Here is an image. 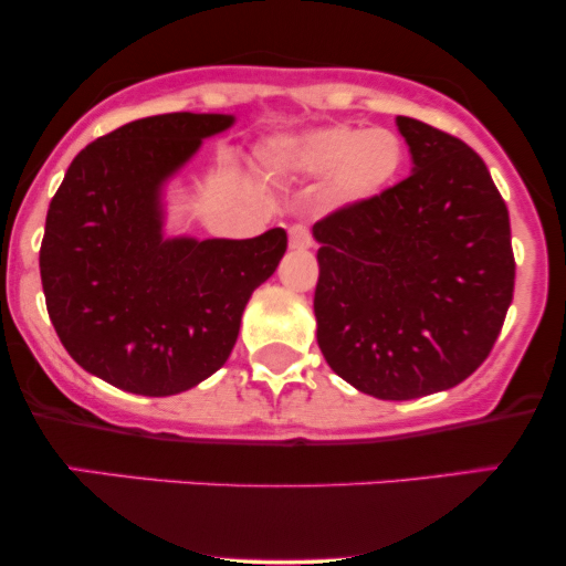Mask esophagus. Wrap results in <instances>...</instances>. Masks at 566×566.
I'll use <instances>...</instances> for the list:
<instances>
[{"label":"esophagus","instance_id":"obj_1","mask_svg":"<svg viewBox=\"0 0 566 566\" xmlns=\"http://www.w3.org/2000/svg\"><path fill=\"white\" fill-rule=\"evenodd\" d=\"M290 247L292 250H308L311 247V231L303 223L290 226Z\"/></svg>","mask_w":566,"mask_h":566}]
</instances>
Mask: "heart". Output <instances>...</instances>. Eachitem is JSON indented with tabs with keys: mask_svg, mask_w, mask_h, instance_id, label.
<instances>
[{
	"mask_svg": "<svg viewBox=\"0 0 566 566\" xmlns=\"http://www.w3.org/2000/svg\"><path fill=\"white\" fill-rule=\"evenodd\" d=\"M271 165L301 178H329L337 201H367L405 170V143L391 129L329 125L271 143Z\"/></svg>",
	"mask_w": 566,
	"mask_h": 566,
	"instance_id": "b5f03b06",
	"label": "heart"
}]
</instances>
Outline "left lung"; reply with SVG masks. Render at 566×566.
<instances>
[{"mask_svg": "<svg viewBox=\"0 0 566 566\" xmlns=\"http://www.w3.org/2000/svg\"><path fill=\"white\" fill-rule=\"evenodd\" d=\"M412 175L314 223L316 340L343 380L388 401L458 386L513 301L509 207L463 140L396 116Z\"/></svg>", "mask_w": 566, "mask_h": 566, "instance_id": "left-lung-1", "label": "left lung"}]
</instances>
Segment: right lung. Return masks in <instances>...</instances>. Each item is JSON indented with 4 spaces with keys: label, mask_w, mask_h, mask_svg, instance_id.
Returning a JSON list of instances; mask_svg holds the SVG:
<instances>
[{
    "label": "right lung",
    "mask_w": 566,
    "mask_h": 566,
    "mask_svg": "<svg viewBox=\"0 0 566 566\" xmlns=\"http://www.w3.org/2000/svg\"><path fill=\"white\" fill-rule=\"evenodd\" d=\"M229 114H159L84 146L55 191L39 274L63 348L129 394L172 396L229 359L255 287L287 231L255 239H165L161 186Z\"/></svg>",
    "instance_id": "obj_1"
}]
</instances>
